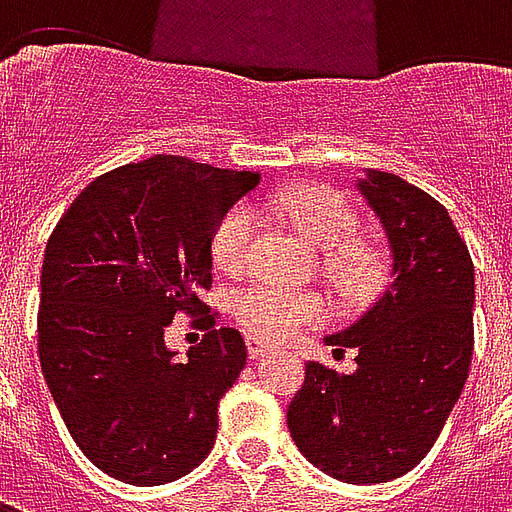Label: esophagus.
Returning <instances> with one entry per match:
<instances>
[{
  "instance_id": "34e87169",
  "label": "esophagus",
  "mask_w": 512,
  "mask_h": 512,
  "mask_svg": "<svg viewBox=\"0 0 512 512\" xmlns=\"http://www.w3.org/2000/svg\"><path fill=\"white\" fill-rule=\"evenodd\" d=\"M246 351H249V359H260L271 351V345L263 343L260 337H246Z\"/></svg>"
}]
</instances>
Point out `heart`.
Masks as SVG:
<instances>
[{"instance_id":"heart-1","label":"heart","mask_w":512,"mask_h":512,"mask_svg":"<svg viewBox=\"0 0 512 512\" xmlns=\"http://www.w3.org/2000/svg\"><path fill=\"white\" fill-rule=\"evenodd\" d=\"M266 205L279 211L299 227L312 244L323 249V274L345 301L373 299L386 279V257L376 244H367L359 235V216L354 205L340 191L326 186L268 191ZM260 211L252 202H235L224 213L211 235V257L224 274H241L252 263ZM235 323L249 337L268 343L288 340L301 326L321 323L326 310L315 293L285 290L255 282L238 290L230 304Z\"/></svg>"}]
</instances>
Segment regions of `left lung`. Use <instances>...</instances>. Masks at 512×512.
<instances>
[{
    "instance_id": "left-lung-1",
    "label": "left lung",
    "mask_w": 512,
    "mask_h": 512,
    "mask_svg": "<svg viewBox=\"0 0 512 512\" xmlns=\"http://www.w3.org/2000/svg\"><path fill=\"white\" fill-rule=\"evenodd\" d=\"M365 194L392 249L384 296L326 343L356 348V373L310 362L290 400L301 455L343 483H389L439 439L474 351V263L450 213L428 191L367 169Z\"/></svg>"
}]
</instances>
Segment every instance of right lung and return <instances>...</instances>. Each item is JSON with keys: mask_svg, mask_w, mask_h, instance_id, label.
<instances>
[{"mask_svg": "<svg viewBox=\"0 0 512 512\" xmlns=\"http://www.w3.org/2000/svg\"><path fill=\"white\" fill-rule=\"evenodd\" d=\"M257 183V172L153 156L95 178L51 233L40 367L73 441L115 480L172 483L211 452L246 345L238 329H216L200 293L216 224ZM175 314L206 329L189 360L163 345Z\"/></svg>", "mask_w": 512, "mask_h": 512, "instance_id": "obj_1", "label": "right lung"}]
</instances>
